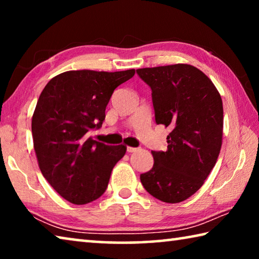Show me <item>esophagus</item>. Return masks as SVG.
Here are the masks:
<instances>
[{
    "label": "esophagus",
    "mask_w": 259,
    "mask_h": 259,
    "mask_svg": "<svg viewBox=\"0 0 259 259\" xmlns=\"http://www.w3.org/2000/svg\"><path fill=\"white\" fill-rule=\"evenodd\" d=\"M126 151H128L129 153H134V152H136V151H138V148H137V147L128 146V147H126Z\"/></svg>",
    "instance_id": "1"
}]
</instances>
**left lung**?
<instances>
[{
	"label": "left lung",
	"mask_w": 259,
	"mask_h": 259,
	"mask_svg": "<svg viewBox=\"0 0 259 259\" xmlns=\"http://www.w3.org/2000/svg\"><path fill=\"white\" fill-rule=\"evenodd\" d=\"M152 89L155 122L170 126L165 152L152 151L153 168L140 175L157 200L179 203L200 190L223 142V102L211 80L192 65L137 69Z\"/></svg>",
	"instance_id": "left-lung-1"
}]
</instances>
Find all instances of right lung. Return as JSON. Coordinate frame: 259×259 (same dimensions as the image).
Returning a JSON list of instances; mask_svg holds the SVG:
<instances>
[{
	"instance_id": "1",
	"label": "right lung",
	"mask_w": 259,
	"mask_h": 259,
	"mask_svg": "<svg viewBox=\"0 0 259 259\" xmlns=\"http://www.w3.org/2000/svg\"><path fill=\"white\" fill-rule=\"evenodd\" d=\"M135 75L122 72L68 71L52 77L32 117L34 151L43 176L73 204H87L106 191L112 170L126 146L105 145L89 137L105 120L112 94Z\"/></svg>"
}]
</instances>
